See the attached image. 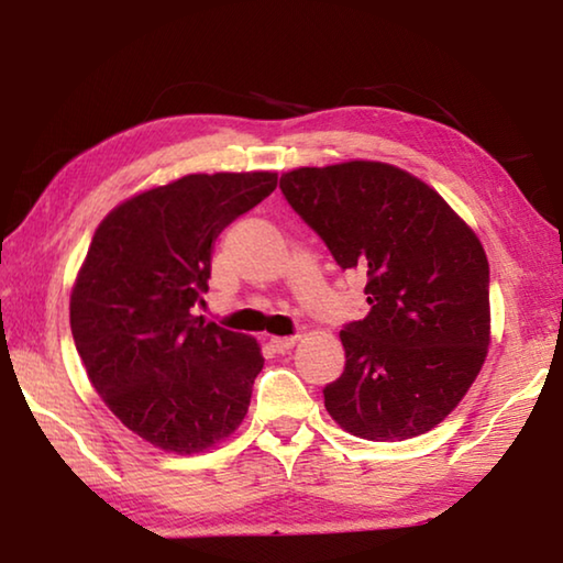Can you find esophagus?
Returning a JSON list of instances; mask_svg holds the SVG:
<instances>
[{
	"label": "esophagus",
	"mask_w": 563,
	"mask_h": 563,
	"mask_svg": "<svg viewBox=\"0 0 563 563\" xmlns=\"http://www.w3.org/2000/svg\"><path fill=\"white\" fill-rule=\"evenodd\" d=\"M295 345V338H271V347L278 352V355H285V352H290Z\"/></svg>",
	"instance_id": "esophagus-1"
}]
</instances>
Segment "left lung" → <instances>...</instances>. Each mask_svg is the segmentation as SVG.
<instances>
[{
	"instance_id": "left-lung-1",
	"label": "left lung",
	"mask_w": 563,
	"mask_h": 563,
	"mask_svg": "<svg viewBox=\"0 0 563 563\" xmlns=\"http://www.w3.org/2000/svg\"><path fill=\"white\" fill-rule=\"evenodd\" d=\"M280 190L340 268L365 278L369 312L340 330L345 369L322 389L330 417L373 442L430 432L487 357L479 238L437 190L377 161L290 170Z\"/></svg>"
}]
</instances>
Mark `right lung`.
<instances>
[{
	"instance_id": "obj_1",
	"label": "right lung",
	"mask_w": 563,
	"mask_h": 563,
	"mask_svg": "<svg viewBox=\"0 0 563 563\" xmlns=\"http://www.w3.org/2000/svg\"><path fill=\"white\" fill-rule=\"evenodd\" d=\"M278 176L194 174L103 218L71 292V335L103 402L131 432L194 454L243 422L263 369L258 342L196 318L216 238Z\"/></svg>"
}]
</instances>
